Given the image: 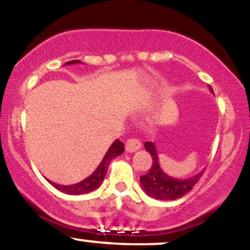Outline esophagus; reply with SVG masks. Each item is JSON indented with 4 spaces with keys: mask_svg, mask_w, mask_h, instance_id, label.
Wrapping results in <instances>:
<instances>
[{
    "mask_svg": "<svg viewBox=\"0 0 250 250\" xmlns=\"http://www.w3.org/2000/svg\"><path fill=\"white\" fill-rule=\"evenodd\" d=\"M141 147L142 143L137 139H129L127 140V142H125V150H127L128 153H133V151L139 150Z\"/></svg>",
    "mask_w": 250,
    "mask_h": 250,
    "instance_id": "obj_1",
    "label": "esophagus"
}]
</instances>
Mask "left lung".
<instances>
[{"label":"left lung","instance_id":"left-lung-1","mask_svg":"<svg viewBox=\"0 0 250 250\" xmlns=\"http://www.w3.org/2000/svg\"><path fill=\"white\" fill-rule=\"evenodd\" d=\"M209 89L214 94L213 88L210 85H209ZM145 148L147 149L148 153H150L151 159H153V166H151L150 170L140 177L143 190L148 196L162 201L176 200L190 191L194 186L199 182L200 177L202 176L203 171L188 177V179H175V177L169 176L160 167L154 143L146 142Z\"/></svg>","mask_w":250,"mask_h":250}]
</instances>
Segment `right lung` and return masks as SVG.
<instances>
[{
    "label": "right lung",
    "instance_id": "1",
    "mask_svg": "<svg viewBox=\"0 0 250 250\" xmlns=\"http://www.w3.org/2000/svg\"><path fill=\"white\" fill-rule=\"evenodd\" d=\"M74 63H81V61L79 60H74V61H69L67 62L65 64H74ZM125 150V145L120 141L119 139L114 141L113 145L110 146V148L108 149L107 154L104 155L103 160L101 163L99 165V167L96 168V170L94 171L90 176H88L87 179H84L81 182L75 183V185L71 186H63V185H57V183H54L49 181L50 185H53L56 189H59L60 191L65 194H70V195H80V194H85V193H90V191L95 190L96 188H99L101 186L103 179H104L105 174H107V169L109 163L113 159H115L116 156L121 155Z\"/></svg>",
    "mask_w": 250,
    "mask_h": 250
}]
</instances>
